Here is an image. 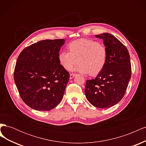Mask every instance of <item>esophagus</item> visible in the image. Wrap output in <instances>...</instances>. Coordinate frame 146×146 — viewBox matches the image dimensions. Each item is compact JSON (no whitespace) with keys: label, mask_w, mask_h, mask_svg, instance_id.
<instances>
[{"label":"esophagus","mask_w":146,"mask_h":146,"mask_svg":"<svg viewBox=\"0 0 146 146\" xmlns=\"http://www.w3.org/2000/svg\"><path fill=\"white\" fill-rule=\"evenodd\" d=\"M77 76L76 74H70V78L72 79L74 77H76Z\"/></svg>","instance_id":"esophagus-1"}]
</instances>
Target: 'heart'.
I'll return each instance as SVG.
<instances>
[{
    "instance_id": "b5f03b06",
    "label": "heart",
    "mask_w": 146,
    "mask_h": 146,
    "mask_svg": "<svg viewBox=\"0 0 146 146\" xmlns=\"http://www.w3.org/2000/svg\"><path fill=\"white\" fill-rule=\"evenodd\" d=\"M69 51L62 50L58 54V60L67 70L79 64L74 70L82 74L95 76L102 70L108 60L107 48L102 44L92 39H80L70 42Z\"/></svg>"
}]
</instances>
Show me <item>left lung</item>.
<instances>
[{
	"instance_id": "left-lung-1",
	"label": "left lung",
	"mask_w": 146,
	"mask_h": 146,
	"mask_svg": "<svg viewBox=\"0 0 146 146\" xmlns=\"http://www.w3.org/2000/svg\"><path fill=\"white\" fill-rule=\"evenodd\" d=\"M96 37L103 39L108 60L94 79L86 80L85 93L94 107L107 108L117 104L125 93L131 74L130 58L126 47L113 35L104 33Z\"/></svg>"
}]
</instances>
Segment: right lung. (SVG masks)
Wrapping results in <instances>:
<instances>
[{"mask_svg":"<svg viewBox=\"0 0 146 146\" xmlns=\"http://www.w3.org/2000/svg\"><path fill=\"white\" fill-rule=\"evenodd\" d=\"M63 39H46L21 52L14 71V80L21 99L38 111H50L63 98L69 74L58 60Z\"/></svg>","mask_w":146,"mask_h":146,"instance_id":"add662e5","label":"right lung"}]
</instances>
